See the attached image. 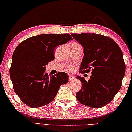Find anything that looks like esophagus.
Masks as SVG:
<instances>
[{"label":"esophagus","instance_id":"obj_1","mask_svg":"<svg viewBox=\"0 0 132 132\" xmlns=\"http://www.w3.org/2000/svg\"><path fill=\"white\" fill-rule=\"evenodd\" d=\"M75 79V77L73 76H71V75H69V81H72V80H74Z\"/></svg>","mask_w":132,"mask_h":132}]
</instances>
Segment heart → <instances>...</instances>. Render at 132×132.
<instances>
[{
    "label": "heart",
    "instance_id": "1",
    "mask_svg": "<svg viewBox=\"0 0 132 132\" xmlns=\"http://www.w3.org/2000/svg\"><path fill=\"white\" fill-rule=\"evenodd\" d=\"M69 69H70V70H72V69H73V67H72V66H71V67L69 68Z\"/></svg>",
    "mask_w": 132,
    "mask_h": 132
}]
</instances>
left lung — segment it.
Instances as JSON below:
<instances>
[{"label": "left lung", "mask_w": 132, "mask_h": 132, "mask_svg": "<svg viewBox=\"0 0 132 132\" xmlns=\"http://www.w3.org/2000/svg\"><path fill=\"white\" fill-rule=\"evenodd\" d=\"M72 38L83 47L84 57L79 72L91 71L90 79L77 76L82 88L76 93L83 105L100 108L111 102L122 86L125 72L123 53L113 39L102 35L72 33Z\"/></svg>", "instance_id": "8db88e82"}]
</instances>
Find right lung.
I'll use <instances>...</instances> for the list:
<instances>
[{
  "label": "right lung",
  "instance_id": "obj_1",
  "mask_svg": "<svg viewBox=\"0 0 132 132\" xmlns=\"http://www.w3.org/2000/svg\"><path fill=\"white\" fill-rule=\"evenodd\" d=\"M72 38L69 34H42L23 41L12 55L10 78L16 94L30 107L50 104L60 87L68 81V75L59 72L50 76L46 65L54 59V50Z\"/></svg>",
  "mask_w": 132,
  "mask_h": 132
}]
</instances>
